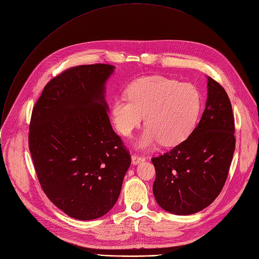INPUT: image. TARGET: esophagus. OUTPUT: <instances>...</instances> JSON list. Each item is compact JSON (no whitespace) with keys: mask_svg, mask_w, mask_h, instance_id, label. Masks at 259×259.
Listing matches in <instances>:
<instances>
[{"mask_svg":"<svg viewBox=\"0 0 259 259\" xmlns=\"http://www.w3.org/2000/svg\"><path fill=\"white\" fill-rule=\"evenodd\" d=\"M131 159H132V163H133V165H137V164H139V163H141V162L145 161V157L140 156V155H136V154L132 155Z\"/></svg>","mask_w":259,"mask_h":259,"instance_id":"obj_1","label":"esophagus"}]
</instances>
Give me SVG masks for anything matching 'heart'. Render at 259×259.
<instances>
[{"mask_svg": "<svg viewBox=\"0 0 259 259\" xmlns=\"http://www.w3.org/2000/svg\"><path fill=\"white\" fill-rule=\"evenodd\" d=\"M127 95L113 101L112 119L122 135L130 136L145 116L138 141L144 149L159 141L166 146L180 143L192 133L201 112V94L194 85L164 76L135 80Z\"/></svg>", "mask_w": 259, "mask_h": 259, "instance_id": "heart-1", "label": "heart"}]
</instances>
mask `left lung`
I'll use <instances>...</instances> for the list:
<instances>
[{
	"label": "left lung",
	"mask_w": 259,
	"mask_h": 259,
	"mask_svg": "<svg viewBox=\"0 0 259 259\" xmlns=\"http://www.w3.org/2000/svg\"><path fill=\"white\" fill-rule=\"evenodd\" d=\"M208 98L198 126L164 155L152 158L153 192L164 210L190 215L209 206L223 191L233 160L235 119L228 93L208 77Z\"/></svg>",
	"instance_id": "1"
}]
</instances>
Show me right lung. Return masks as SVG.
Returning <instances> with one entry per match:
<instances>
[{"label":"right lung","instance_id":"add662e5","mask_svg":"<svg viewBox=\"0 0 259 259\" xmlns=\"http://www.w3.org/2000/svg\"><path fill=\"white\" fill-rule=\"evenodd\" d=\"M113 71L103 63L65 69L45 86L31 113L28 147L41 188L56 207L80 220L114 207L131 164L104 100Z\"/></svg>","mask_w":259,"mask_h":259}]
</instances>
